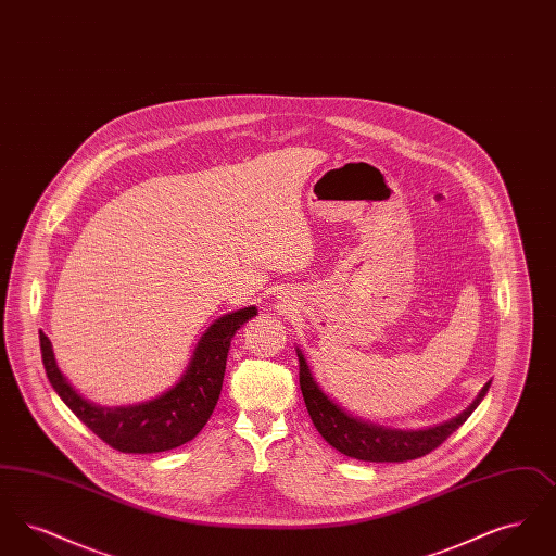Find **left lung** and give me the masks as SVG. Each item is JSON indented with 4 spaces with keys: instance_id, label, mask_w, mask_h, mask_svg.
Listing matches in <instances>:
<instances>
[{
    "instance_id": "8db88e82",
    "label": "left lung",
    "mask_w": 556,
    "mask_h": 556,
    "mask_svg": "<svg viewBox=\"0 0 556 556\" xmlns=\"http://www.w3.org/2000/svg\"><path fill=\"white\" fill-rule=\"evenodd\" d=\"M295 352L300 363L302 396L318 433L323 435L325 442H329V446L356 460L402 463V460L421 458L431 450L438 448L444 440H448V435H452L471 417V413L488 394L492 383L488 381L477 394L476 400L460 415H456L446 424L424 427V429H396V427L370 424L348 413L344 406H340L333 397L325 394V390L318 386L313 370L306 363L304 352L300 348H295Z\"/></svg>"
}]
</instances>
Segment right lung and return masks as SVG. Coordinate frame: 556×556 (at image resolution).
I'll use <instances>...</instances> for the list:
<instances>
[{"label":"right lung","mask_w":556,"mask_h":556,"mask_svg":"<svg viewBox=\"0 0 556 556\" xmlns=\"http://www.w3.org/2000/svg\"><path fill=\"white\" fill-rule=\"evenodd\" d=\"M256 313V306H248L216 318L202 333L181 379L164 394L129 406H100L80 396L58 367L43 331H39L41 358L55 394L108 446L129 454L164 452L184 446L208 424L220 396L231 338Z\"/></svg>","instance_id":"add662e5"}]
</instances>
